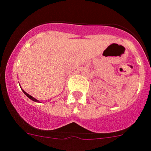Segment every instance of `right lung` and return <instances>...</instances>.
Segmentation results:
<instances>
[{
	"mask_svg": "<svg viewBox=\"0 0 151 151\" xmlns=\"http://www.w3.org/2000/svg\"><path fill=\"white\" fill-rule=\"evenodd\" d=\"M22 92H23L24 93H25V95H26L27 96H28V98L30 99H31V100H32V101H36V102H39V100L36 99H35V98H33V96H30V95H29V94H28V93H27L25 92V91H23V90H22Z\"/></svg>",
	"mask_w": 151,
	"mask_h": 151,
	"instance_id": "add662e5",
	"label": "right lung"
}]
</instances>
